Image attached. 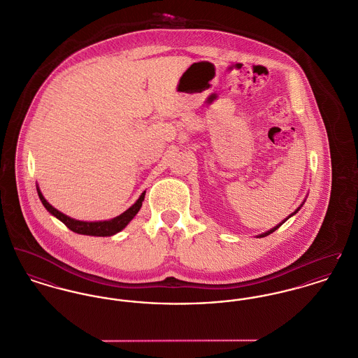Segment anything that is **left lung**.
Returning a JSON list of instances; mask_svg holds the SVG:
<instances>
[{"label": "left lung", "mask_w": 358, "mask_h": 358, "mask_svg": "<svg viewBox=\"0 0 358 358\" xmlns=\"http://www.w3.org/2000/svg\"><path fill=\"white\" fill-rule=\"evenodd\" d=\"M301 207H303V204H301V206H300V207H299V208H297V210H296V211H294V213H293V214H290V215H289V217H287V218H286V220H283V222H282V223H279V224H276L275 227H273V229H271V230H268V231H266V233H263V234H259V236H257V237H260V238H262V237H266V236H268V234H271V233H273V231H275L276 229H278V227H279V226H280V224H283V223H285V222H286V220H289V218H290V217H293V215H294V214H296V213H299V210H300V208H301Z\"/></svg>", "instance_id": "8db88e82"}]
</instances>
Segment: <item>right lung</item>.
Returning <instances> with one entry per match:
<instances>
[{
    "label": "right lung",
    "instance_id": "right-lung-1",
    "mask_svg": "<svg viewBox=\"0 0 358 358\" xmlns=\"http://www.w3.org/2000/svg\"><path fill=\"white\" fill-rule=\"evenodd\" d=\"M36 191L39 194V199L42 201V204L45 206V208L55 215L57 220H61L68 229H71L72 231L78 233V234H84V236H96V237H109L113 236L118 231H121L122 229H125V226L135 218V215L138 214L144 196H145V191L140 194L136 203L134 206H131L125 213H122L121 215L113 218L109 220H99V222H84V220H78L62 214L61 211H58L55 208L52 204H49V201L43 197V194L41 192L39 187H36Z\"/></svg>",
    "mask_w": 358,
    "mask_h": 358
}]
</instances>
